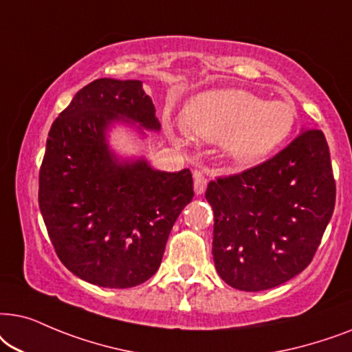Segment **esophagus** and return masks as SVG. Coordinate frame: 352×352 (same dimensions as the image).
<instances>
[{"instance_id": "34e87169", "label": "esophagus", "mask_w": 352, "mask_h": 352, "mask_svg": "<svg viewBox=\"0 0 352 352\" xmlns=\"http://www.w3.org/2000/svg\"><path fill=\"white\" fill-rule=\"evenodd\" d=\"M193 179H195V193L203 195L206 191V186H208V179H206V175L203 172H195Z\"/></svg>"}]
</instances>
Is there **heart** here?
Here are the masks:
<instances>
[{
    "label": "heart",
    "instance_id": "b5f03b06",
    "mask_svg": "<svg viewBox=\"0 0 352 352\" xmlns=\"http://www.w3.org/2000/svg\"><path fill=\"white\" fill-rule=\"evenodd\" d=\"M296 124V109L287 101H262L246 90H209L191 98L182 112L190 137L220 142L235 166H254L275 151Z\"/></svg>",
    "mask_w": 352,
    "mask_h": 352
}]
</instances>
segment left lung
<instances>
[{"label": "left lung", "mask_w": 352, "mask_h": 352, "mask_svg": "<svg viewBox=\"0 0 352 352\" xmlns=\"http://www.w3.org/2000/svg\"><path fill=\"white\" fill-rule=\"evenodd\" d=\"M330 149L302 129L277 156L210 182L212 256L225 283L241 292L278 287L311 264L335 209Z\"/></svg>", "instance_id": "obj_1"}]
</instances>
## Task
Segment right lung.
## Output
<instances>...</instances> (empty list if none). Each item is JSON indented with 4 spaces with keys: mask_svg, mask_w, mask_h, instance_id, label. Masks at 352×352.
<instances>
[{
    "mask_svg": "<svg viewBox=\"0 0 352 352\" xmlns=\"http://www.w3.org/2000/svg\"><path fill=\"white\" fill-rule=\"evenodd\" d=\"M159 132L140 80L98 78L53 122L40 168L38 204L60 262L88 283L132 288L161 265L173 223L193 199L190 168L161 172L112 151L107 132Z\"/></svg>",
    "mask_w": 352,
    "mask_h": 352,
    "instance_id": "1",
    "label": "right lung"
}]
</instances>
